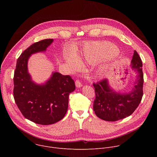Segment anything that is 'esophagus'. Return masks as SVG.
I'll list each match as a JSON object with an SVG mask.
<instances>
[{
  "label": "esophagus",
  "mask_w": 157,
  "mask_h": 157,
  "mask_svg": "<svg viewBox=\"0 0 157 157\" xmlns=\"http://www.w3.org/2000/svg\"><path fill=\"white\" fill-rule=\"evenodd\" d=\"M75 84H76V86L77 87H81L82 86V82H81L79 79H77V80L76 81Z\"/></svg>",
  "instance_id": "esophagus-1"
}]
</instances>
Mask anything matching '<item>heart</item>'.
I'll return each mask as SVG.
<instances>
[{
  "label": "heart",
  "instance_id": "obj_1",
  "mask_svg": "<svg viewBox=\"0 0 157 157\" xmlns=\"http://www.w3.org/2000/svg\"><path fill=\"white\" fill-rule=\"evenodd\" d=\"M119 50L116 46L110 43H94L86 46L82 54V58L91 64L97 63L102 60L116 56ZM65 61L73 70L78 69L81 66V61L75 53L66 55Z\"/></svg>",
  "mask_w": 157,
  "mask_h": 157
}]
</instances>
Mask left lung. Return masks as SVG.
<instances>
[{
  "label": "left lung",
  "mask_w": 157,
  "mask_h": 157,
  "mask_svg": "<svg viewBox=\"0 0 157 157\" xmlns=\"http://www.w3.org/2000/svg\"><path fill=\"white\" fill-rule=\"evenodd\" d=\"M131 66L137 71L138 76L132 91L128 94H121L113 91L107 79L93 83L96 94L93 109L99 118L109 122L117 121L130 116L139 106L143 96L144 75L142 62L136 50L131 61Z\"/></svg>",
  "instance_id": "8db88e82"
}]
</instances>
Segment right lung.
<instances>
[{
    "label": "right lung",
    "instance_id": "obj_1",
    "mask_svg": "<svg viewBox=\"0 0 157 157\" xmlns=\"http://www.w3.org/2000/svg\"><path fill=\"white\" fill-rule=\"evenodd\" d=\"M53 41L45 39L32 44L17 59L13 76V97L21 114L38 124L50 125L61 120L68 107V98L76 86L70 75L53 73L44 84H36L28 73L27 63L33 53L44 52Z\"/></svg>",
    "mask_w": 157,
    "mask_h": 157
}]
</instances>
